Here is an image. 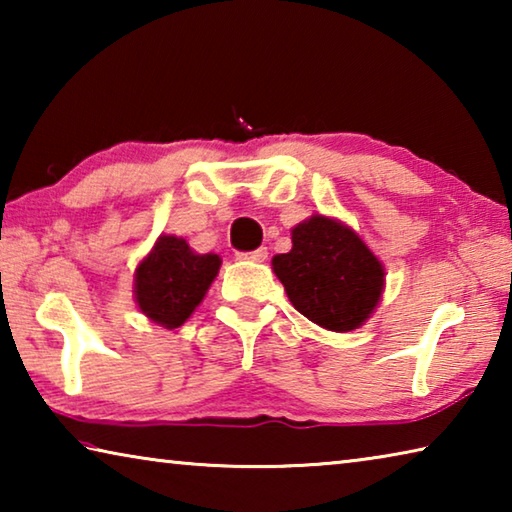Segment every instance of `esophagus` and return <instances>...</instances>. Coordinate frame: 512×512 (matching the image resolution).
<instances>
[{
    "label": "esophagus",
    "instance_id": "1",
    "mask_svg": "<svg viewBox=\"0 0 512 512\" xmlns=\"http://www.w3.org/2000/svg\"><path fill=\"white\" fill-rule=\"evenodd\" d=\"M239 259H246V262H264L268 257V250L266 248H257V250H250V253H237Z\"/></svg>",
    "mask_w": 512,
    "mask_h": 512
}]
</instances>
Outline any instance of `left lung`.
I'll list each match as a JSON object with an SVG mask.
<instances>
[{
	"mask_svg": "<svg viewBox=\"0 0 512 512\" xmlns=\"http://www.w3.org/2000/svg\"><path fill=\"white\" fill-rule=\"evenodd\" d=\"M291 253L273 257V271L302 316L332 332L368 320L384 289V268L343 223L311 216L293 228Z\"/></svg>",
	"mask_w": 512,
	"mask_h": 512,
	"instance_id": "1",
	"label": "left lung"
}]
</instances>
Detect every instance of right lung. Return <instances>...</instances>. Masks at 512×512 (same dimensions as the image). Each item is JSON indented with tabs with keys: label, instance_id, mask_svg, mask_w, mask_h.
<instances>
[{
	"label": "right lung",
	"instance_id": "add662e5",
	"mask_svg": "<svg viewBox=\"0 0 512 512\" xmlns=\"http://www.w3.org/2000/svg\"><path fill=\"white\" fill-rule=\"evenodd\" d=\"M219 266V257L192 253L185 239L160 237L135 271L137 305L155 323L180 327L201 305Z\"/></svg>",
	"mask_w": 512,
	"mask_h": 512
}]
</instances>
